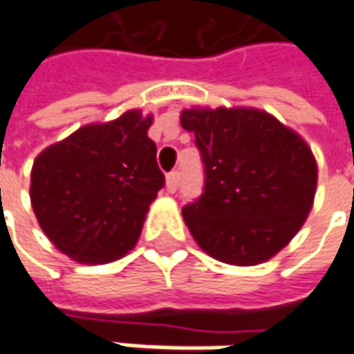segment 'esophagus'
<instances>
[{"mask_svg": "<svg viewBox=\"0 0 354 354\" xmlns=\"http://www.w3.org/2000/svg\"><path fill=\"white\" fill-rule=\"evenodd\" d=\"M178 184H180V174L178 172H170L167 176V189L168 192H176Z\"/></svg>", "mask_w": 354, "mask_h": 354, "instance_id": "obj_1", "label": "esophagus"}]
</instances>
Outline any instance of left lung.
I'll return each instance as SVG.
<instances>
[{"instance_id":"left-lung-1","label":"left lung","mask_w":354,"mask_h":354,"mask_svg":"<svg viewBox=\"0 0 354 354\" xmlns=\"http://www.w3.org/2000/svg\"><path fill=\"white\" fill-rule=\"evenodd\" d=\"M180 124L205 165L203 194L182 209L197 246L228 266L273 258L314 205L318 165L308 143L259 108H184Z\"/></svg>"}]
</instances>
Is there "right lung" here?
<instances>
[{"label":"right lung","instance_id":"right-lung-1","mask_svg":"<svg viewBox=\"0 0 354 354\" xmlns=\"http://www.w3.org/2000/svg\"><path fill=\"white\" fill-rule=\"evenodd\" d=\"M153 114L127 110L46 147L30 172V203L50 242L79 263H108L137 244L149 205L165 186Z\"/></svg>","mask_w":354,"mask_h":354}]
</instances>
